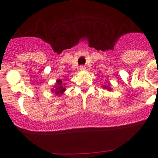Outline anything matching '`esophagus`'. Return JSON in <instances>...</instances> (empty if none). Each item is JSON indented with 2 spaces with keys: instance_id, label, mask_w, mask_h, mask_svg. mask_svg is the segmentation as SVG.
<instances>
[{
  "instance_id": "1",
  "label": "esophagus",
  "mask_w": 158,
  "mask_h": 158,
  "mask_svg": "<svg viewBox=\"0 0 158 158\" xmlns=\"http://www.w3.org/2000/svg\"><path fill=\"white\" fill-rule=\"evenodd\" d=\"M85 67L84 66H79V70H80V71H83V70H85Z\"/></svg>"
}]
</instances>
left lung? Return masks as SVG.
I'll return each instance as SVG.
<instances>
[{"mask_svg":"<svg viewBox=\"0 0 158 158\" xmlns=\"http://www.w3.org/2000/svg\"><path fill=\"white\" fill-rule=\"evenodd\" d=\"M110 85H111L110 83L108 84V85H104L102 86V88L104 89H106V90H108V91H111V86H110Z\"/></svg>","mask_w":158,"mask_h":158,"instance_id":"obj_1","label":"left lung"}]
</instances>
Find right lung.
<instances>
[{
    "mask_svg": "<svg viewBox=\"0 0 158 158\" xmlns=\"http://www.w3.org/2000/svg\"><path fill=\"white\" fill-rule=\"evenodd\" d=\"M66 80V79H65ZM66 83L63 82V80L61 79H57L55 85L53 86V88L51 89V92H54L57 96H60L61 95H63L64 93V92L66 91Z\"/></svg>",
    "mask_w": 158,
    "mask_h": 158,
    "instance_id": "obj_1",
    "label": "right lung"
}]
</instances>
